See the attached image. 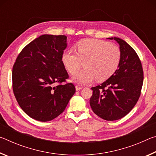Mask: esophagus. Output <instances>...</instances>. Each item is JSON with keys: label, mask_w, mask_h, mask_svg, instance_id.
<instances>
[{"label": "esophagus", "mask_w": 156, "mask_h": 156, "mask_svg": "<svg viewBox=\"0 0 156 156\" xmlns=\"http://www.w3.org/2000/svg\"><path fill=\"white\" fill-rule=\"evenodd\" d=\"M82 89H83V87H80V86H79V85H76V91L81 90Z\"/></svg>", "instance_id": "1"}]
</instances>
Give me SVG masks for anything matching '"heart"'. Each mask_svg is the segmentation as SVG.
<instances>
[{"label": "heart", "instance_id": "heart-1", "mask_svg": "<svg viewBox=\"0 0 156 156\" xmlns=\"http://www.w3.org/2000/svg\"><path fill=\"white\" fill-rule=\"evenodd\" d=\"M76 52L66 50L62 61L70 73H74L84 62V69L76 73L72 80L76 84L85 85L96 78L102 82L110 78L119 66L121 60L120 49L108 42L87 38L79 42Z\"/></svg>", "mask_w": 156, "mask_h": 156}]
</instances>
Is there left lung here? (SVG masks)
Here are the masks:
<instances>
[{"mask_svg": "<svg viewBox=\"0 0 156 156\" xmlns=\"http://www.w3.org/2000/svg\"><path fill=\"white\" fill-rule=\"evenodd\" d=\"M120 45L121 60L115 73L100 85L92 87L90 106L96 114L105 120L123 118L138 102L143 84V69L138 54L124 40L109 38Z\"/></svg>", "mask_w": 156, "mask_h": 156, "instance_id": "8db88e82", "label": "left lung"}]
</instances>
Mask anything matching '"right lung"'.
<instances>
[{
  "mask_svg": "<svg viewBox=\"0 0 156 156\" xmlns=\"http://www.w3.org/2000/svg\"><path fill=\"white\" fill-rule=\"evenodd\" d=\"M67 36L44 34L25 46L12 69L13 91L19 106L33 119L47 122L64 112L75 94L62 55ZM58 83L54 87V83Z\"/></svg>",
  "mask_w": 156,
  "mask_h": 156,
  "instance_id": "1",
  "label": "right lung"
}]
</instances>
